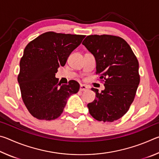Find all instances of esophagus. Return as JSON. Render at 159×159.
Here are the masks:
<instances>
[{
    "instance_id": "obj_1",
    "label": "esophagus",
    "mask_w": 159,
    "mask_h": 159,
    "mask_svg": "<svg viewBox=\"0 0 159 159\" xmlns=\"http://www.w3.org/2000/svg\"><path fill=\"white\" fill-rule=\"evenodd\" d=\"M88 89V85H80V91H85V90H87Z\"/></svg>"
}]
</instances>
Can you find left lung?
Instances as JSON below:
<instances>
[{"mask_svg":"<svg viewBox=\"0 0 159 159\" xmlns=\"http://www.w3.org/2000/svg\"><path fill=\"white\" fill-rule=\"evenodd\" d=\"M82 44L95 56L96 74L104 79L105 89L88 104L90 115L99 121L113 122L126 114L139 83V62L130 45L122 38L90 35Z\"/></svg>","mask_w":159,"mask_h":159,"instance_id":"1","label":"left lung"}]
</instances>
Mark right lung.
Returning a JSON list of instances; mask_svg holds the SVG:
<instances>
[{"label": "right lung", "instance_id": "right-lung-1", "mask_svg": "<svg viewBox=\"0 0 159 159\" xmlns=\"http://www.w3.org/2000/svg\"><path fill=\"white\" fill-rule=\"evenodd\" d=\"M85 36L48 31L26 45L20 63L17 80L21 98L29 113L39 120H50L63 112L67 99L80 85L71 80L61 85L55 77L72 51Z\"/></svg>", "mask_w": 159, "mask_h": 159}]
</instances>
